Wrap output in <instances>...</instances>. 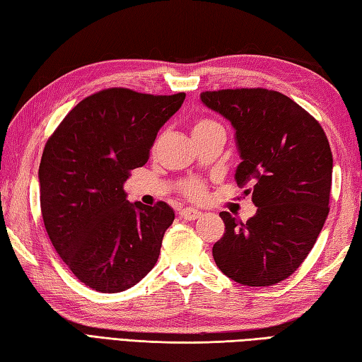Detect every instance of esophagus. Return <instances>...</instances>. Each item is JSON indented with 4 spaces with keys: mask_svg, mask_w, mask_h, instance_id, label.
I'll list each match as a JSON object with an SVG mask.
<instances>
[{
    "mask_svg": "<svg viewBox=\"0 0 362 362\" xmlns=\"http://www.w3.org/2000/svg\"><path fill=\"white\" fill-rule=\"evenodd\" d=\"M180 216H182L183 219H187V221H194V219L202 216V211H199V210H196V209H183V210L180 211Z\"/></svg>",
    "mask_w": 362,
    "mask_h": 362,
    "instance_id": "esophagus-1",
    "label": "esophagus"
}]
</instances>
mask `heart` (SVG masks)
Here are the masks:
<instances>
[{"label": "heart", "mask_w": 362, "mask_h": 362, "mask_svg": "<svg viewBox=\"0 0 362 362\" xmlns=\"http://www.w3.org/2000/svg\"><path fill=\"white\" fill-rule=\"evenodd\" d=\"M214 126H218L214 121H210V119H199V121L196 122V124L193 126V135L197 134V132H202V130L214 127ZM183 191H185V193H187L189 197H199V196H202L204 187H202L201 182H197V180H188V182L185 183V185H183Z\"/></svg>", "instance_id": "1"}]
</instances>
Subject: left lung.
Wrapping results in <instances>:
<instances>
[{
    "mask_svg": "<svg viewBox=\"0 0 362 362\" xmlns=\"http://www.w3.org/2000/svg\"><path fill=\"white\" fill-rule=\"evenodd\" d=\"M201 101L235 129L241 163L235 180L250 187L257 213L247 222L228 211L213 258L228 279L271 286L308 257L328 216L333 156L324 129L279 91L236 88L204 91Z\"/></svg>",
    "mask_w": 362,
    "mask_h": 362,
    "instance_id": "obj_1",
    "label": "left lung"
}]
</instances>
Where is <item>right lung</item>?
Here are the masks:
<instances>
[{"mask_svg":"<svg viewBox=\"0 0 362 362\" xmlns=\"http://www.w3.org/2000/svg\"><path fill=\"white\" fill-rule=\"evenodd\" d=\"M183 101L185 93L103 90L76 105L46 143L38 168L45 228L87 286L126 291L156 266L174 210L129 202L124 183Z\"/></svg>","mask_w":362,"mask_h":362,"instance_id":"1","label":"right lung"}]
</instances>
